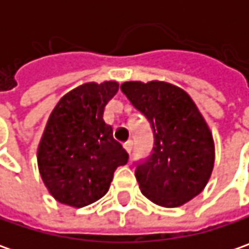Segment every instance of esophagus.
<instances>
[{"mask_svg":"<svg viewBox=\"0 0 249 249\" xmlns=\"http://www.w3.org/2000/svg\"><path fill=\"white\" fill-rule=\"evenodd\" d=\"M123 147H124V149L129 152V154H131V149H133V141L131 140H129V141H126L124 144H123Z\"/></svg>","mask_w":249,"mask_h":249,"instance_id":"34e87169","label":"esophagus"}]
</instances>
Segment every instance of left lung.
<instances>
[{
  "instance_id": "obj_1",
  "label": "left lung",
  "mask_w": 249,
  "mask_h": 249,
  "mask_svg": "<svg viewBox=\"0 0 249 249\" xmlns=\"http://www.w3.org/2000/svg\"><path fill=\"white\" fill-rule=\"evenodd\" d=\"M122 92L148 120L154 147L136 162L141 193L154 204L176 208L198 196L215 162L213 139L186 91L165 82H126Z\"/></svg>"
}]
</instances>
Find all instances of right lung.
Wrapping results in <instances>:
<instances>
[{
    "instance_id": "right-lung-1",
    "label": "right lung",
    "mask_w": 249,
    "mask_h": 249,
    "mask_svg": "<svg viewBox=\"0 0 249 249\" xmlns=\"http://www.w3.org/2000/svg\"><path fill=\"white\" fill-rule=\"evenodd\" d=\"M119 90L116 82L87 83L53 108L38 145V169L51 196L83 208L108 193L116 167L129 154L104 122V109Z\"/></svg>"
}]
</instances>
